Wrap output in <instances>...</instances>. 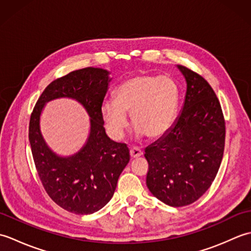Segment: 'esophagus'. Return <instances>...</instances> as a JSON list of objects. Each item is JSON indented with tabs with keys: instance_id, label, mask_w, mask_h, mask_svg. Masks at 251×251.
<instances>
[{
	"instance_id": "1",
	"label": "esophagus",
	"mask_w": 251,
	"mask_h": 251,
	"mask_svg": "<svg viewBox=\"0 0 251 251\" xmlns=\"http://www.w3.org/2000/svg\"><path fill=\"white\" fill-rule=\"evenodd\" d=\"M129 154H130L131 158H137V157H139V156L142 155V151H141V149L134 147V148L130 149Z\"/></svg>"
}]
</instances>
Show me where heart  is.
<instances>
[{
	"label": "heart",
	"instance_id": "1",
	"mask_svg": "<svg viewBox=\"0 0 251 251\" xmlns=\"http://www.w3.org/2000/svg\"><path fill=\"white\" fill-rule=\"evenodd\" d=\"M178 102V87L167 75L140 74L122 82L114 92V100L101 109L108 134L115 140L123 138L130 114L136 135L149 138L163 136L172 125Z\"/></svg>",
	"mask_w": 251,
	"mask_h": 251
}]
</instances>
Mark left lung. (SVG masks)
I'll return each mask as SVG.
<instances>
[{
	"instance_id": "left-lung-1",
	"label": "left lung",
	"mask_w": 251,
	"mask_h": 251,
	"mask_svg": "<svg viewBox=\"0 0 251 251\" xmlns=\"http://www.w3.org/2000/svg\"><path fill=\"white\" fill-rule=\"evenodd\" d=\"M178 68L186 81L182 111L166 134L145 151L148 189L173 207L192 204L210 188L226 143V121L214 89L191 69Z\"/></svg>"
}]
</instances>
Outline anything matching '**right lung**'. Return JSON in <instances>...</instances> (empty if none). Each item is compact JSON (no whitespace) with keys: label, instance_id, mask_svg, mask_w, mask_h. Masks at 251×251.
Returning a JSON list of instances; mask_svg holds the SVG:
<instances>
[{"label":"right lung","instance_id":"right-lung-1","mask_svg":"<svg viewBox=\"0 0 251 251\" xmlns=\"http://www.w3.org/2000/svg\"><path fill=\"white\" fill-rule=\"evenodd\" d=\"M111 79L99 68H84L52 81L36 101L29 124V141L37 175L57 205L76 215H89L108 204L117 180L129 162L125 143L106 136L101 106ZM68 97L82 103L91 116L89 140L69 158L56 156L39 130V115L47 100Z\"/></svg>","mask_w":251,"mask_h":251}]
</instances>
